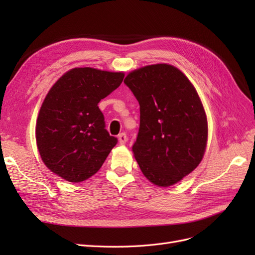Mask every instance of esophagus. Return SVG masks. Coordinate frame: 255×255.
I'll list each match as a JSON object with an SVG mask.
<instances>
[{
    "label": "esophagus",
    "mask_w": 255,
    "mask_h": 255,
    "mask_svg": "<svg viewBox=\"0 0 255 255\" xmlns=\"http://www.w3.org/2000/svg\"><path fill=\"white\" fill-rule=\"evenodd\" d=\"M118 139L121 144H126L128 142V136L126 133H121L118 135Z\"/></svg>",
    "instance_id": "esophagus-1"
}]
</instances>
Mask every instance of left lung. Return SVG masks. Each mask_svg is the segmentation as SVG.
<instances>
[{"instance_id":"8db88e82","label":"left lung","mask_w":255,"mask_h":255,"mask_svg":"<svg viewBox=\"0 0 255 255\" xmlns=\"http://www.w3.org/2000/svg\"><path fill=\"white\" fill-rule=\"evenodd\" d=\"M125 84L139 103L140 125L133 144L144 176L170 186L195 170L207 141V120L195 87L167 64L128 73Z\"/></svg>"}]
</instances>
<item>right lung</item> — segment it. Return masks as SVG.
Wrapping results in <instances>:
<instances>
[{
	"mask_svg": "<svg viewBox=\"0 0 255 255\" xmlns=\"http://www.w3.org/2000/svg\"><path fill=\"white\" fill-rule=\"evenodd\" d=\"M123 78L121 72L74 68L53 85L36 123L38 150L52 172L78 183L101 168L118 139L107 132L98 104Z\"/></svg>",
	"mask_w": 255,
	"mask_h": 255,
	"instance_id": "add662e5",
	"label": "right lung"
}]
</instances>
